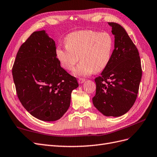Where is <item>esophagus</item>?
Segmentation results:
<instances>
[{"label": "esophagus", "instance_id": "1", "mask_svg": "<svg viewBox=\"0 0 157 157\" xmlns=\"http://www.w3.org/2000/svg\"><path fill=\"white\" fill-rule=\"evenodd\" d=\"M78 81L79 84H82V83H84L85 82V79H84V78H79Z\"/></svg>", "mask_w": 157, "mask_h": 157}]
</instances>
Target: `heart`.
Here are the masks:
<instances>
[{"mask_svg": "<svg viewBox=\"0 0 157 157\" xmlns=\"http://www.w3.org/2000/svg\"><path fill=\"white\" fill-rule=\"evenodd\" d=\"M65 46L56 50V56L62 67L73 71L77 77H87L95 71L105 69L110 61L114 47L113 36L109 33L92 30L73 32L66 36Z\"/></svg>", "mask_w": 157, "mask_h": 157, "instance_id": "b5f03b06", "label": "heart"}]
</instances>
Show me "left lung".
<instances>
[{
    "mask_svg": "<svg viewBox=\"0 0 157 157\" xmlns=\"http://www.w3.org/2000/svg\"><path fill=\"white\" fill-rule=\"evenodd\" d=\"M115 36L111 59L99 77L95 78L94 107L106 117H121L134 105L138 93L142 71L140 54L126 30L109 22Z\"/></svg>",
    "mask_w": 157,
    "mask_h": 157,
    "instance_id": "8db88e82",
    "label": "left lung"
}]
</instances>
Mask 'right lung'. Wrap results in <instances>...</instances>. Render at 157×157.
Masks as SVG:
<instances>
[{
	"instance_id": "right-lung-1",
	"label": "right lung",
	"mask_w": 157,
	"mask_h": 157,
	"mask_svg": "<svg viewBox=\"0 0 157 157\" xmlns=\"http://www.w3.org/2000/svg\"><path fill=\"white\" fill-rule=\"evenodd\" d=\"M17 97L32 116L59 120L70 106L77 78L61 67L55 41L45 30L35 31L19 49L12 68Z\"/></svg>"
}]
</instances>
